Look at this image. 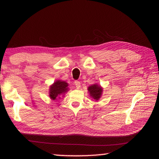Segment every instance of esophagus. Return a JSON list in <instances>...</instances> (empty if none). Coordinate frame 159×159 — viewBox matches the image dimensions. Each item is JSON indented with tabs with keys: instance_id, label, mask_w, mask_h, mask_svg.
Segmentation results:
<instances>
[{
	"instance_id": "obj_1",
	"label": "esophagus",
	"mask_w": 159,
	"mask_h": 159,
	"mask_svg": "<svg viewBox=\"0 0 159 159\" xmlns=\"http://www.w3.org/2000/svg\"><path fill=\"white\" fill-rule=\"evenodd\" d=\"M74 85H75L76 89H79L80 87V83L79 81H78V80H75V81H74Z\"/></svg>"
}]
</instances>
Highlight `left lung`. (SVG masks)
<instances>
[{"instance_id":"8db88e82","label":"left lung","mask_w":159,"mask_h":159,"mask_svg":"<svg viewBox=\"0 0 159 159\" xmlns=\"http://www.w3.org/2000/svg\"><path fill=\"white\" fill-rule=\"evenodd\" d=\"M88 91L90 96L96 100H98L102 93V88L98 84H93L88 87Z\"/></svg>"}]
</instances>
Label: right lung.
Instances as JSON below:
<instances>
[{"label":"right lung","mask_w":159,"mask_h":159,"mask_svg":"<svg viewBox=\"0 0 159 159\" xmlns=\"http://www.w3.org/2000/svg\"><path fill=\"white\" fill-rule=\"evenodd\" d=\"M68 84L65 81L58 80L54 83L50 87L49 89V96L50 99L55 100L57 99V98H60L61 95H63L68 91Z\"/></svg>","instance_id":"add662e5"}]
</instances>
